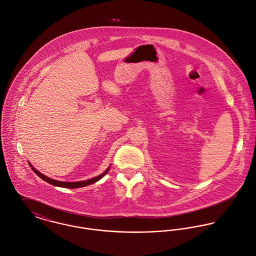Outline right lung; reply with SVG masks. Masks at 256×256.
Wrapping results in <instances>:
<instances>
[{"instance_id": "1", "label": "right lung", "mask_w": 256, "mask_h": 256, "mask_svg": "<svg viewBox=\"0 0 256 256\" xmlns=\"http://www.w3.org/2000/svg\"><path fill=\"white\" fill-rule=\"evenodd\" d=\"M29 165H30V167H31V169L33 170V172L37 174V176H39V178H41L42 180H44L45 182H47L48 184H53V186H60V188H82V186H89V184H94V182H98L100 178H102L110 170V167H108V169L105 170L104 172H102L101 174H99V176H95V178H90V180H82V182H60V180H53V178H48L47 176H45V174H41L40 172H38V170H36L30 163H29Z\"/></svg>"}]
</instances>
